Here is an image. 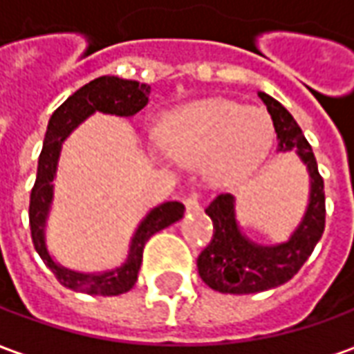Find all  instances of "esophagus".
Instances as JSON below:
<instances>
[{
	"mask_svg": "<svg viewBox=\"0 0 354 354\" xmlns=\"http://www.w3.org/2000/svg\"><path fill=\"white\" fill-rule=\"evenodd\" d=\"M185 208H187V212H199L201 210V201H199V195L197 193H192L187 199H185Z\"/></svg>",
	"mask_w": 354,
	"mask_h": 354,
	"instance_id": "esophagus-1",
	"label": "esophagus"
}]
</instances>
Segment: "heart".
<instances>
[{
    "instance_id": "obj_1",
    "label": "heart",
    "mask_w": 354,
    "mask_h": 354,
    "mask_svg": "<svg viewBox=\"0 0 354 354\" xmlns=\"http://www.w3.org/2000/svg\"><path fill=\"white\" fill-rule=\"evenodd\" d=\"M273 140V121L263 109L203 98L162 117L161 138L149 142V151L161 161L201 167L208 182L230 185L260 169Z\"/></svg>"
}]
</instances>
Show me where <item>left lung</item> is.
I'll return each mask as SVG.
<instances>
[{"label":"left lung","mask_w":354,"mask_h":354,"mask_svg":"<svg viewBox=\"0 0 354 354\" xmlns=\"http://www.w3.org/2000/svg\"><path fill=\"white\" fill-rule=\"evenodd\" d=\"M258 96L273 119L279 140L277 151H296L299 161L307 167L309 201L301 222L288 241L277 245H260L246 237L239 225L235 197L231 193L218 195L205 208L214 225V237L201 252L197 269L203 282L222 294H256L288 282L315 250L326 220L324 182L309 142L281 102L266 93H258Z\"/></svg>","instance_id":"left-lung-1"}]
</instances>
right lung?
Returning <instances> with one entry per match:
<instances>
[{
    "label": "right lung",
    "instance_id": "obj_1",
    "mask_svg": "<svg viewBox=\"0 0 354 354\" xmlns=\"http://www.w3.org/2000/svg\"><path fill=\"white\" fill-rule=\"evenodd\" d=\"M149 91L151 87L146 83L121 80L117 75H102L75 91L62 106H58L49 119L37 162V178L30 195V227L35 250L41 256L45 266L55 273L62 286L73 292H83L88 296H119L129 292L138 279L142 254L149 237L184 218L185 207L178 201H167L151 208L132 233L127 260L121 266L98 273H81L60 266L47 248L45 230L55 199L53 182L57 178L58 159L64 140L96 111L131 119L140 109L146 108Z\"/></svg>",
    "mask_w": 354,
    "mask_h": 354
}]
</instances>
